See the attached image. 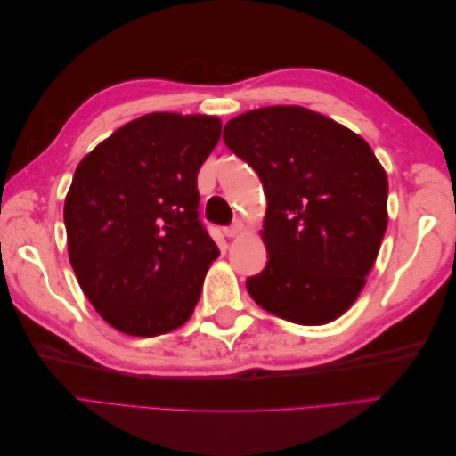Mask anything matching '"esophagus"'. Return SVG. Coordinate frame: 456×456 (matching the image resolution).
I'll return each instance as SVG.
<instances>
[{"instance_id": "esophagus-1", "label": "esophagus", "mask_w": 456, "mask_h": 456, "mask_svg": "<svg viewBox=\"0 0 456 456\" xmlns=\"http://www.w3.org/2000/svg\"><path fill=\"white\" fill-rule=\"evenodd\" d=\"M241 230H243V224L240 223V220H236V223L224 228V236H226V238H236V236H240Z\"/></svg>"}]
</instances>
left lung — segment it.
<instances>
[{
  "label": "left lung",
  "instance_id": "8db88e82",
  "mask_svg": "<svg viewBox=\"0 0 456 456\" xmlns=\"http://www.w3.org/2000/svg\"><path fill=\"white\" fill-rule=\"evenodd\" d=\"M223 139L268 200V262L247 291L287 322L337 320L362 293L388 224V178L370 146L300 106L251 110L226 123Z\"/></svg>",
  "mask_w": 456,
  "mask_h": 456
}]
</instances>
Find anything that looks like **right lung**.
<instances>
[{
  "mask_svg": "<svg viewBox=\"0 0 456 456\" xmlns=\"http://www.w3.org/2000/svg\"><path fill=\"white\" fill-rule=\"evenodd\" d=\"M215 116L148 114L87 154L64 201L68 256L104 322L133 337L190 320L220 255L200 220L198 173L220 139Z\"/></svg>",
  "mask_w": 456,
  "mask_h": 456,
  "instance_id": "obj_1",
  "label": "right lung"
}]
</instances>
